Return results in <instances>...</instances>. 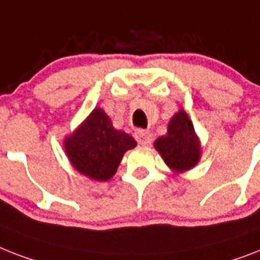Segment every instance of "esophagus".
<instances>
[{
  "label": "esophagus",
  "instance_id": "34e87169",
  "mask_svg": "<svg viewBox=\"0 0 260 260\" xmlns=\"http://www.w3.org/2000/svg\"><path fill=\"white\" fill-rule=\"evenodd\" d=\"M135 139H136L139 144L148 145L151 144V141H152V134L149 132V131L137 129L136 132H135Z\"/></svg>",
  "mask_w": 260,
  "mask_h": 260
}]
</instances>
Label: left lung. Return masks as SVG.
<instances>
[{
  "mask_svg": "<svg viewBox=\"0 0 260 260\" xmlns=\"http://www.w3.org/2000/svg\"><path fill=\"white\" fill-rule=\"evenodd\" d=\"M155 148L164 161L176 172L191 170L199 161L200 145L191 120L184 111H179L168 124V134L155 141Z\"/></svg>",
  "mask_w": 260,
  "mask_h": 260,
  "instance_id": "obj_1",
  "label": "left lung"
}]
</instances>
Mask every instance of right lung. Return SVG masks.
Masks as SVG:
<instances>
[{
  "label": "right lung",
  "mask_w": 260,
  "mask_h": 260,
  "mask_svg": "<svg viewBox=\"0 0 260 260\" xmlns=\"http://www.w3.org/2000/svg\"><path fill=\"white\" fill-rule=\"evenodd\" d=\"M64 143L67 155L76 170L99 181L111 179L125 151L136 147L134 137L115 129L109 116L100 108L94 109Z\"/></svg>",
  "instance_id": "right-lung-1"
}]
</instances>
